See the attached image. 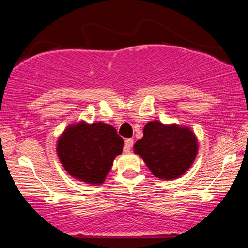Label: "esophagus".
<instances>
[{"instance_id": "obj_1", "label": "esophagus", "mask_w": 248, "mask_h": 248, "mask_svg": "<svg viewBox=\"0 0 248 248\" xmlns=\"http://www.w3.org/2000/svg\"><path fill=\"white\" fill-rule=\"evenodd\" d=\"M133 144H134V140H133V139H127V140L124 141V153H129L130 149H132Z\"/></svg>"}]
</instances>
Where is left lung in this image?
I'll return each instance as SVG.
<instances>
[{"label":"left lung","mask_w":248,"mask_h":248,"mask_svg":"<svg viewBox=\"0 0 248 248\" xmlns=\"http://www.w3.org/2000/svg\"><path fill=\"white\" fill-rule=\"evenodd\" d=\"M134 153L144 161L155 177L171 181L184 175L198 153V139L191 128L177 124L149 121Z\"/></svg>","instance_id":"1"}]
</instances>
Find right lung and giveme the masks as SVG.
<instances>
[{
    "mask_svg": "<svg viewBox=\"0 0 248 248\" xmlns=\"http://www.w3.org/2000/svg\"><path fill=\"white\" fill-rule=\"evenodd\" d=\"M124 139L105 122L71 124L57 140L56 152L70 176L99 186L106 179L116 156L121 155Z\"/></svg>",
    "mask_w": 248,
    "mask_h": 248,
    "instance_id": "add662e5",
    "label": "right lung"
}]
</instances>
